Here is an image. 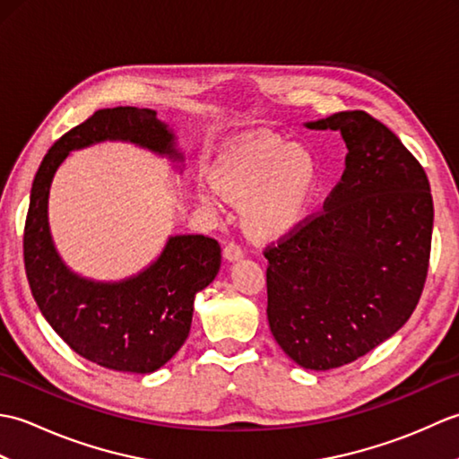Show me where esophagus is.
<instances>
[{
	"mask_svg": "<svg viewBox=\"0 0 459 459\" xmlns=\"http://www.w3.org/2000/svg\"><path fill=\"white\" fill-rule=\"evenodd\" d=\"M222 255H224V258H227V260L235 262V260L242 258V255H245V252H242V247H238L237 242H232V240H230V242H227V245H224Z\"/></svg>",
	"mask_w": 459,
	"mask_h": 459,
	"instance_id": "esophagus-1",
	"label": "esophagus"
}]
</instances>
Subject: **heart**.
Here are the masks:
<instances>
[{"label": "heart", "mask_w": 459, "mask_h": 459, "mask_svg": "<svg viewBox=\"0 0 459 459\" xmlns=\"http://www.w3.org/2000/svg\"><path fill=\"white\" fill-rule=\"evenodd\" d=\"M212 178L219 189H204V201L219 207V190L230 201H247L248 230L278 238L306 214L317 187V165L311 153L276 135H252L219 155Z\"/></svg>", "instance_id": "b5f03b06"}]
</instances>
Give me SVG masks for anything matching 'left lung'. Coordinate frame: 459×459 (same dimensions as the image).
<instances>
[{"label": "left lung", "mask_w": 459, "mask_h": 459, "mask_svg": "<svg viewBox=\"0 0 459 459\" xmlns=\"http://www.w3.org/2000/svg\"><path fill=\"white\" fill-rule=\"evenodd\" d=\"M339 130L345 171L324 203L268 258V324L299 367L329 370L367 355L418 306L432 248L426 171L396 134L363 110L306 124Z\"/></svg>", "instance_id": "left-lung-1"}]
</instances>
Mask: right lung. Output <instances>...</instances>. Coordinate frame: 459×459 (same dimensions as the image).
<instances>
[{"label":"right lung","mask_w":459,"mask_h":459,"mask_svg":"<svg viewBox=\"0 0 459 459\" xmlns=\"http://www.w3.org/2000/svg\"><path fill=\"white\" fill-rule=\"evenodd\" d=\"M104 140L183 160L169 126L148 108H104L61 135L33 179L23 232L25 274L48 325L74 353L106 368L145 375L168 363L187 339L195 294L217 276L221 247L203 235L169 237L150 268L122 281H94L68 270L48 230V189L68 153Z\"/></svg>","instance_id":"1"}]
</instances>
